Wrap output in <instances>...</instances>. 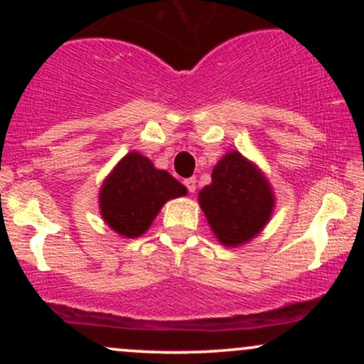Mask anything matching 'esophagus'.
I'll use <instances>...</instances> for the list:
<instances>
[{"mask_svg": "<svg viewBox=\"0 0 364 364\" xmlns=\"http://www.w3.org/2000/svg\"><path fill=\"white\" fill-rule=\"evenodd\" d=\"M183 183H185V186L188 188V191H190V193H195V190H196V178H188Z\"/></svg>", "mask_w": 364, "mask_h": 364, "instance_id": "34e87169", "label": "esophagus"}]
</instances>
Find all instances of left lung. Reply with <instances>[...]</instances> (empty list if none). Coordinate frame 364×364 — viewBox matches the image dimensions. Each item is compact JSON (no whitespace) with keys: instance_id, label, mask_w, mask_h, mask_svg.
Masks as SVG:
<instances>
[{"instance_id":"left-lung-1","label":"left lung","mask_w":364,"mask_h":364,"mask_svg":"<svg viewBox=\"0 0 364 364\" xmlns=\"http://www.w3.org/2000/svg\"><path fill=\"white\" fill-rule=\"evenodd\" d=\"M214 235L225 246L246 243L262 231L274 208L263 174L240 152H229L212 171V183L198 195Z\"/></svg>"}]
</instances>
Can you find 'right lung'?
<instances>
[{
    "label": "right lung",
    "mask_w": 364,
    "mask_h": 364,
    "mask_svg": "<svg viewBox=\"0 0 364 364\" xmlns=\"http://www.w3.org/2000/svg\"><path fill=\"white\" fill-rule=\"evenodd\" d=\"M183 195L186 188L168 171L156 169L139 152H129L104 181L101 214L116 232L136 237L147 231L168 200Z\"/></svg>",
    "instance_id": "1"
}]
</instances>
